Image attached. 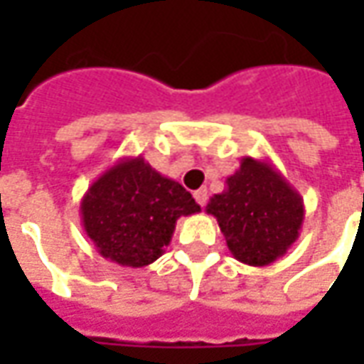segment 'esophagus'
<instances>
[{"instance_id": "34e87169", "label": "esophagus", "mask_w": 364, "mask_h": 364, "mask_svg": "<svg viewBox=\"0 0 364 364\" xmlns=\"http://www.w3.org/2000/svg\"><path fill=\"white\" fill-rule=\"evenodd\" d=\"M206 198H208V191H206L205 187H203V189L195 191V200H197L198 205L205 206L206 205Z\"/></svg>"}]
</instances>
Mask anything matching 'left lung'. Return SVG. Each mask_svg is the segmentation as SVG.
I'll use <instances>...</instances> for the list:
<instances>
[{"label":"left lung","mask_w":364,"mask_h":364,"mask_svg":"<svg viewBox=\"0 0 364 364\" xmlns=\"http://www.w3.org/2000/svg\"><path fill=\"white\" fill-rule=\"evenodd\" d=\"M206 213L218 220L230 253L252 267L282 257L300 236L304 200L269 159L242 158L226 189L214 195Z\"/></svg>","instance_id":"left-lung-1"}]
</instances>
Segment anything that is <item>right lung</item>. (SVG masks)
<instances>
[{"mask_svg":"<svg viewBox=\"0 0 364 364\" xmlns=\"http://www.w3.org/2000/svg\"><path fill=\"white\" fill-rule=\"evenodd\" d=\"M200 206L142 158H120L91 183L80 213L99 255L122 267H146L164 255L175 224Z\"/></svg>","mask_w":364,"mask_h":364,"instance_id":"obj_1","label":"right lung"}]
</instances>
